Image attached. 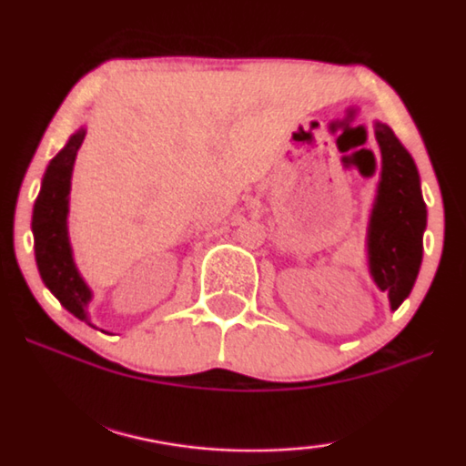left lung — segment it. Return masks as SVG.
<instances>
[{
	"mask_svg": "<svg viewBox=\"0 0 466 466\" xmlns=\"http://www.w3.org/2000/svg\"><path fill=\"white\" fill-rule=\"evenodd\" d=\"M374 137L383 167L368 222V269L374 285L388 291L391 310H396L418 280L428 211L418 167L394 130L377 122Z\"/></svg>",
	"mask_w": 466,
	"mask_h": 466,
	"instance_id": "8db88e82",
	"label": "left lung"
}]
</instances>
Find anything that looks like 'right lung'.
Returning <instances> with one entry per match:
<instances>
[{
  "instance_id": "right-lung-1",
  "label": "right lung",
  "mask_w": 466,
  "mask_h": 466,
  "mask_svg": "<svg viewBox=\"0 0 466 466\" xmlns=\"http://www.w3.org/2000/svg\"><path fill=\"white\" fill-rule=\"evenodd\" d=\"M86 128H78L64 145L62 152L48 162L45 177H42L40 195L34 203L32 231L35 265H38L42 282L66 310L92 325L87 317V306L94 293L83 280V276L78 274L68 238L70 179L76 152L86 138Z\"/></svg>"
}]
</instances>
